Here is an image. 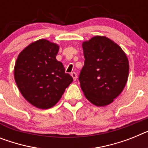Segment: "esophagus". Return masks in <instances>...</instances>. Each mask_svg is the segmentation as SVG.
I'll return each instance as SVG.
<instances>
[{
	"mask_svg": "<svg viewBox=\"0 0 148 148\" xmlns=\"http://www.w3.org/2000/svg\"><path fill=\"white\" fill-rule=\"evenodd\" d=\"M71 75H72V77H73V80H74V81L76 80V79H77V74H76V73H74V72H73V73H71Z\"/></svg>",
	"mask_w": 148,
	"mask_h": 148,
	"instance_id": "34e87169",
	"label": "esophagus"
}]
</instances>
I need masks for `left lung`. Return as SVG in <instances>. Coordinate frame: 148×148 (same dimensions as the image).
<instances>
[{
  "mask_svg": "<svg viewBox=\"0 0 148 148\" xmlns=\"http://www.w3.org/2000/svg\"><path fill=\"white\" fill-rule=\"evenodd\" d=\"M84 64L79 80L87 99L97 106L109 105L121 94L129 75L128 58L110 39L96 36L83 42Z\"/></svg>",
  "mask_w": 148,
  "mask_h": 148,
  "instance_id": "8db88e82",
  "label": "left lung"
}]
</instances>
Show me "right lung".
I'll use <instances>...</instances> for the list:
<instances>
[{
  "label": "right lung",
  "mask_w": 148,
  "mask_h": 148,
  "mask_svg": "<svg viewBox=\"0 0 148 148\" xmlns=\"http://www.w3.org/2000/svg\"><path fill=\"white\" fill-rule=\"evenodd\" d=\"M59 46L39 40L21 51L14 67V77L25 99L41 109L53 107L73 79L57 60Z\"/></svg>",
  "instance_id": "add662e5"
}]
</instances>
